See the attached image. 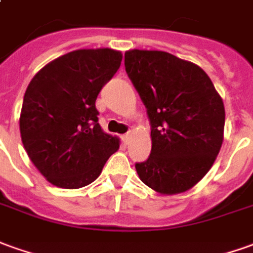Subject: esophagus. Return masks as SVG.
<instances>
[{
  "instance_id": "esophagus-1",
  "label": "esophagus",
  "mask_w": 253,
  "mask_h": 253,
  "mask_svg": "<svg viewBox=\"0 0 253 253\" xmlns=\"http://www.w3.org/2000/svg\"><path fill=\"white\" fill-rule=\"evenodd\" d=\"M123 139H124V142H125V143H129L130 139H132V133H130V132L125 133V135L123 136Z\"/></svg>"
}]
</instances>
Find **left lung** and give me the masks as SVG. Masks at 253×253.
Returning a JSON list of instances; mask_svg holds the SVG:
<instances>
[{
    "label": "left lung",
    "instance_id": "left-lung-1",
    "mask_svg": "<svg viewBox=\"0 0 253 253\" xmlns=\"http://www.w3.org/2000/svg\"><path fill=\"white\" fill-rule=\"evenodd\" d=\"M125 70L151 124V154L135 165L137 175L160 194L184 193L208 173L220 151L222 97L200 66L164 50H126Z\"/></svg>",
    "mask_w": 253,
    "mask_h": 253
}]
</instances>
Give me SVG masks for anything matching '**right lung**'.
<instances>
[{
  "label": "right lung",
  "instance_id": "1",
  "mask_svg": "<svg viewBox=\"0 0 253 253\" xmlns=\"http://www.w3.org/2000/svg\"><path fill=\"white\" fill-rule=\"evenodd\" d=\"M121 60L111 48L73 50L45 64L29 84L20 136L31 163L53 186H88L120 149V137L97 123L95 102Z\"/></svg>",
  "mask_w": 253,
  "mask_h": 253
}]
</instances>
